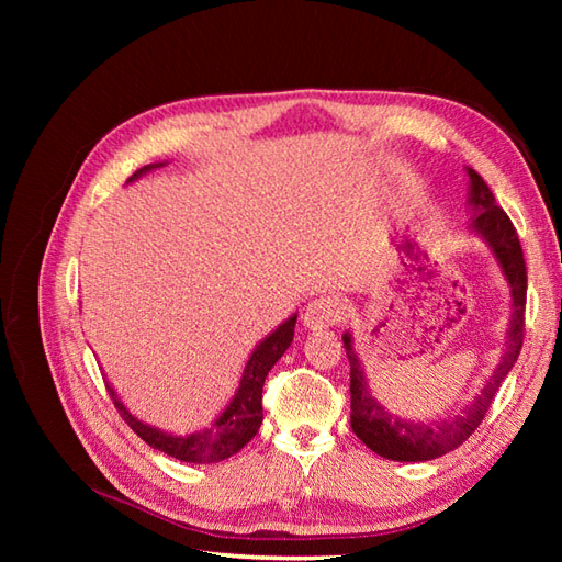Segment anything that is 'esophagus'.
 Wrapping results in <instances>:
<instances>
[{"instance_id": "34e87169", "label": "esophagus", "mask_w": 562, "mask_h": 562, "mask_svg": "<svg viewBox=\"0 0 562 562\" xmlns=\"http://www.w3.org/2000/svg\"><path fill=\"white\" fill-rule=\"evenodd\" d=\"M340 314H342V306L336 296L324 294L304 308L302 321L308 330H324V328L336 326L340 321Z\"/></svg>"}]
</instances>
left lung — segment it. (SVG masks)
Returning <instances> with one entry per match:
<instances>
[{"label":"left lung","instance_id":"obj_1","mask_svg":"<svg viewBox=\"0 0 562 562\" xmlns=\"http://www.w3.org/2000/svg\"><path fill=\"white\" fill-rule=\"evenodd\" d=\"M469 171V205H471V232L485 238L493 256L509 284L512 318L507 330V350L499 360L493 376L485 381L479 396L465 405L461 415L445 417L432 423L401 420L398 415L389 413L381 405L362 372L360 357L352 348V336L345 333L342 345L350 360V425L352 432L360 437L374 453L391 461H432L441 453H449L469 439L475 427L483 423L485 413L491 411L495 393L503 384L509 369L515 367L521 342H524V306H527V262H524L521 244L515 224L509 222L505 210L495 205L491 188L473 169Z\"/></svg>","mask_w":562,"mask_h":562}]
</instances>
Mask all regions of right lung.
Masks as SVG:
<instances>
[{
	"mask_svg": "<svg viewBox=\"0 0 562 562\" xmlns=\"http://www.w3.org/2000/svg\"><path fill=\"white\" fill-rule=\"evenodd\" d=\"M159 166L164 164L142 166L139 171L130 176L127 183H133L142 173L159 169ZM294 324H296V314L274 328L266 340H260V345H256V350L250 352L246 362L244 376L238 381L234 398L229 401V405H226L217 420L205 429H198V432L169 435L164 432V429L142 423L125 408L111 384H105V389H109L115 408L121 413L123 420L133 427V432H137V437L145 439L151 449H159L164 453H169V457L178 461H188V463L224 461L234 457L236 451H241L248 441L256 437L258 427L262 423V384H266V376L272 369V364L278 362L284 355V350L292 345Z\"/></svg>",
	"mask_w": 562,
	"mask_h": 562,
	"instance_id": "right-lung-1",
	"label": "right lung"
}]
</instances>
